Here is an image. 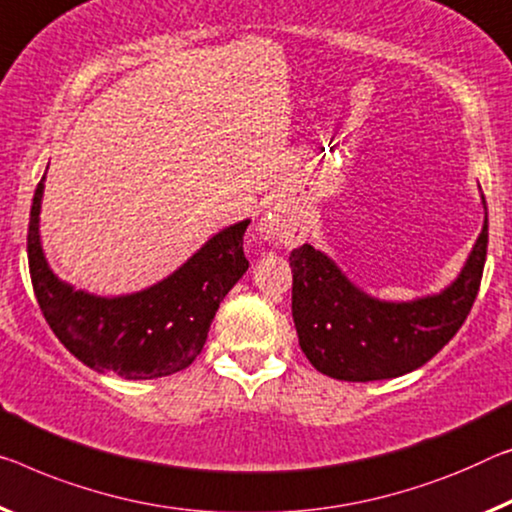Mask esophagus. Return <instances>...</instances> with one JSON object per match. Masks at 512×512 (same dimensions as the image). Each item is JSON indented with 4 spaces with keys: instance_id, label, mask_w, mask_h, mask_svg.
Wrapping results in <instances>:
<instances>
[{
    "instance_id": "obj_1",
    "label": "esophagus",
    "mask_w": 512,
    "mask_h": 512,
    "mask_svg": "<svg viewBox=\"0 0 512 512\" xmlns=\"http://www.w3.org/2000/svg\"><path fill=\"white\" fill-rule=\"evenodd\" d=\"M261 229L267 235H274V238L286 242V245H293L304 233L300 219L288 215V212H270V215L261 219Z\"/></svg>"
}]
</instances>
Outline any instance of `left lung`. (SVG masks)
<instances>
[{
    "instance_id": "obj_1",
    "label": "left lung",
    "mask_w": 512,
    "mask_h": 512,
    "mask_svg": "<svg viewBox=\"0 0 512 512\" xmlns=\"http://www.w3.org/2000/svg\"><path fill=\"white\" fill-rule=\"evenodd\" d=\"M485 256L487 212L465 270L444 293L391 304L361 293L311 245L293 249L288 256L293 320L302 352L316 371L345 382L389 380L416 371L467 320L481 288Z\"/></svg>"
}]
</instances>
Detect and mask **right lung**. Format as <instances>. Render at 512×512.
I'll return each mask as SVG.
<instances>
[{
    "label": "right lung",
    "mask_w": 512,
    "mask_h": 512,
    "mask_svg": "<svg viewBox=\"0 0 512 512\" xmlns=\"http://www.w3.org/2000/svg\"><path fill=\"white\" fill-rule=\"evenodd\" d=\"M43 180L29 212L27 256L34 295L54 336L98 373L153 380L185 371L206 345L219 302L247 272L242 240L249 219L217 233L157 286L107 300L73 290L47 267L38 240Z\"/></svg>",
    "instance_id": "right-lung-1"
}]
</instances>
